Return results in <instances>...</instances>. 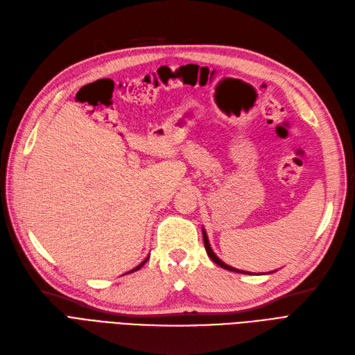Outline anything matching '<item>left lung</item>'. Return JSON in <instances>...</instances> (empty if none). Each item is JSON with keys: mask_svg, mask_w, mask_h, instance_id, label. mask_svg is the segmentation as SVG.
Returning <instances> with one entry per match:
<instances>
[{"mask_svg": "<svg viewBox=\"0 0 355 355\" xmlns=\"http://www.w3.org/2000/svg\"><path fill=\"white\" fill-rule=\"evenodd\" d=\"M202 232H203V241H205V248H206V253H207V256L211 257L215 263L218 265V266H220V268H224V269H227V270H231V272H237V273H245V275H250V272H245V270H240V269H235V268H232V266H230V265H227V263H224V261H222L215 253H214V250H212V247H211V244H209V239H207V235H206V231H205V228L202 227Z\"/></svg>", "mask_w": 355, "mask_h": 355, "instance_id": "left-lung-1", "label": "left lung"}]
</instances>
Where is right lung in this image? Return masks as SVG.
Returning a JSON list of instances; mask_svg holds the SVG:
<instances>
[{"mask_svg": "<svg viewBox=\"0 0 355 355\" xmlns=\"http://www.w3.org/2000/svg\"><path fill=\"white\" fill-rule=\"evenodd\" d=\"M148 260H149V256H148V257H146V259H144V260H143V261H141V263H140V265H139V266H136V268H135V269H131V270H128V272H127V273H131V272H136V270H139V269H140V268H141V266H143V265H144V263H146V261H148ZM127 273H124V275H127Z\"/></svg>", "mask_w": 355, "mask_h": 355, "instance_id": "right-lung-1", "label": "right lung"}]
</instances>
